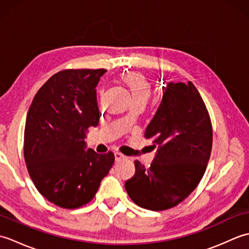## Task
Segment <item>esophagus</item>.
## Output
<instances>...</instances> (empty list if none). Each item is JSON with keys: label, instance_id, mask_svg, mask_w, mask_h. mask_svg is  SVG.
<instances>
[{"label": "esophagus", "instance_id": "obj_1", "mask_svg": "<svg viewBox=\"0 0 249 249\" xmlns=\"http://www.w3.org/2000/svg\"><path fill=\"white\" fill-rule=\"evenodd\" d=\"M114 156H115V160H118V161L122 160H125L126 158V156L122 154V153H120V152H115Z\"/></svg>", "mask_w": 249, "mask_h": 249}]
</instances>
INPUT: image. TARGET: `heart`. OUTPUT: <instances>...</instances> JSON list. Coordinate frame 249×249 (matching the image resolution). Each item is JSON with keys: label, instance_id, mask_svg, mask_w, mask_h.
Instances as JSON below:
<instances>
[{"label": "heart", "instance_id": "1", "mask_svg": "<svg viewBox=\"0 0 249 249\" xmlns=\"http://www.w3.org/2000/svg\"><path fill=\"white\" fill-rule=\"evenodd\" d=\"M121 81L129 89L134 102L146 104L152 94V87L141 73L126 72L121 77Z\"/></svg>", "mask_w": 249, "mask_h": 249}]
</instances>
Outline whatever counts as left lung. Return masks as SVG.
I'll return each instance as SVG.
<instances>
[{
  "label": "left lung",
  "instance_id": "1",
  "mask_svg": "<svg viewBox=\"0 0 249 249\" xmlns=\"http://www.w3.org/2000/svg\"><path fill=\"white\" fill-rule=\"evenodd\" d=\"M162 91L160 108L144 133L157 154L149 168L136 160L135 176L125 183L130 199L151 211L171 209L194 192L213 143L209 111L194 84L170 82Z\"/></svg>",
  "mask_w": 249,
  "mask_h": 249
}]
</instances>
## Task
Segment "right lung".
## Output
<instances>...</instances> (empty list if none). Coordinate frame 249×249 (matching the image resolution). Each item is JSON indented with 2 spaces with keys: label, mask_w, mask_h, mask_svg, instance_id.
Here are the masks:
<instances>
[{
  "label": "right lung",
  "mask_w": 249,
  "mask_h": 249,
  "mask_svg": "<svg viewBox=\"0 0 249 249\" xmlns=\"http://www.w3.org/2000/svg\"><path fill=\"white\" fill-rule=\"evenodd\" d=\"M107 71L65 70L41 87L32 102L24 128V160L44 197L60 208L91 201L114 162L109 151L86 150V131L99 123L96 88Z\"/></svg>",
  "instance_id": "add662e5"
}]
</instances>
